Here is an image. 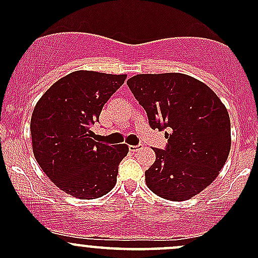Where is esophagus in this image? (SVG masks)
<instances>
[{"label": "esophagus", "mask_w": 258, "mask_h": 258, "mask_svg": "<svg viewBox=\"0 0 258 258\" xmlns=\"http://www.w3.org/2000/svg\"><path fill=\"white\" fill-rule=\"evenodd\" d=\"M128 148H130V151H131V152H137V151L139 150H141L142 148V145H136V146H128Z\"/></svg>", "instance_id": "1"}]
</instances>
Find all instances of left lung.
I'll return each instance as SVG.
<instances>
[{
  "mask_svg": "<svg viewBox=\"0 0 258 258\" xmlns=\"http://www.w3.org/2000/svg\"><path fill=\"white\" fill-rule=\"evenodd\" d=\"M145 108L151 128L165 132V150L145 172L148 188L162 199L184 201L218 176L231 148L225 105L201 81L183 74L137 75L127 81Z\"/></svg>",
  "mask_w": 258,
  "mask_h": 258,
  "instance_id": "obj_1",
  "label": "left lung"
}]
</instances>
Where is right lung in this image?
Masks as SVG:
<instances>
[{
  "label": "right lung",
  "mask_w": 258,
  "mask_h": 258,
  "mask_svg": "<svg viewBox=\"0 0 258 258\" xmlns=\"http://www.w3.org/2000/svg\"><path fill=\"white\" fill-rule=\"evenodd\" d=\"M126 77L71 72L53 83L35 106L31 117L33 155L48 178L67 195L97 199L116 184L118 165L128 146L96 142L90 127Z\"/></svg>",
  "instance_id": "1"
}]
</instances>
